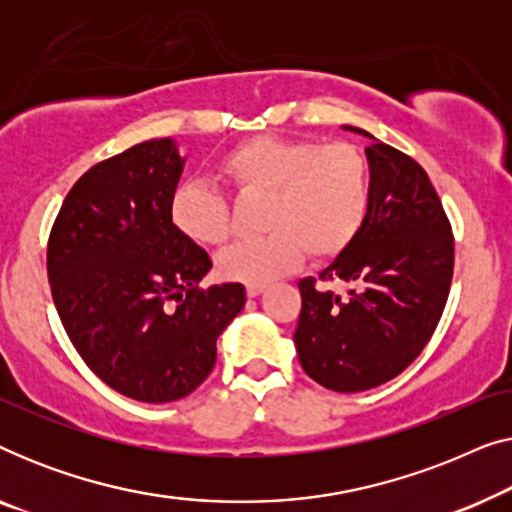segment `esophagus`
I'll return each mask as SVG.
<instances>
[{
    "label": "esophagus",
    "instance_id": "34e87169",
    "mask_svg": "<svg viewBox=\"0 0 512 512\" xmlns=\"http://www.w3.org/2000/svg\"><path fill=\"white\" fill-rule=\"evenodd\" d=\"M263 291H265V284H247V296H249V298L261 296Z\"/></svg>",
    "mask_w": 512,
    "mask_h": 512
}]
</instances>
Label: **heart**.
Instances as JSON below:
<instances>
[{
    "mask_svg": "<svg viewBox=\"0 0 512 512\" xmlns=\"http://www.w3.org/2000/svg\"><path fill=\"white\" fill-rule=\"evenodd\" d=\"M219 174L240 195L265 198V235L230 244L216 258L219 275L230 282L268 284L305 254L331 261L352 247L366 223L370 165L349 142L251 137L219 160ZM170 216L198 244H223L230 235L228 198L200 179L174 188Z\"/></svg>",
    "mask_w": 512,
    "mask_h": 512,
    "instance_id": "b5f03b06",
    "label": "heart"
}]
</instances>
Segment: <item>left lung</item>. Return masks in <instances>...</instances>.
Segmentation results:
<instances>
[{"instance_id":"8db88e82","label":"left lung","mask_w":512,"mask_h":512,"mask_svg":"<svg viewBox=\"0 0 512 512\" xmlns=\"http://www.w3.org/2000/svg\"><path fill=\"white\" fill-rule=\"evenodd\" d=\"M345 130L368 135L345 125ZM370 207L352 247L319 279L298 282L303 307L293 333L300 366L321 387L354 394L394 380L431 340L454 272V235L424 167L375 142Z\"/></svg>"}]
</instances>
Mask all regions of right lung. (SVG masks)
I'll list each match as a JSON object with an SVG mask.
<instances>
[{"instance_id":"obj_1","label":"right lung","mask_w":512,"mask_h":512,"mask_svg":"<svg viewBox=\"0 0 512 512\" xmlns=\"http://www.w3.org/2000/svg\"><path fill=\"white\" fill-rule=\"evenodd\" d=\"M181 170L167 137L102 160L67 193L48 237V282L69 340L104 384L144 403L198 389L247 300L237 282L200 289L212 261L170 216Z\"/></svg>"}]
</instances>
